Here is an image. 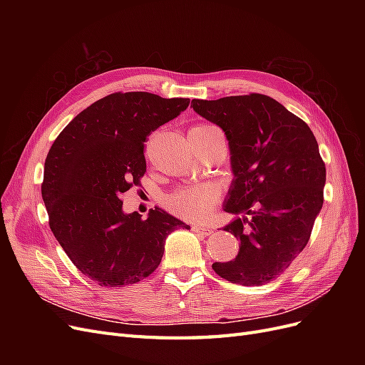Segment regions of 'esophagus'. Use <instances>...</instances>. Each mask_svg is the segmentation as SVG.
<instances>
[{
    "label": "esophagus",
    "mask_w": 365,
    "mask_h": 365,
    "mask_svg": "<svg viewBox=\"0 0 365 365\" xmlns=\"http://www.w3.org/2000/svg\"><path fill=\"white\" fill-rule=\"evenodd\" d=\"M192 230L195 231V233H197V235H204V236H208V235H212V233H213V230H212V228L204 227V225H195V227H192Z\"/></svg>",
    "instance_id": "obj_1"
}]
</instances>
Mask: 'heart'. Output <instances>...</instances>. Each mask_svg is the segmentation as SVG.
<instances>
[{
	"label": "heart",
	"instance_id": "obj_1",
	"mask_svg": "<svg viewBox=\"0 0 365 365\" xmlns=\"http://www.w3.org/2000/svg\"><path fill=\"white\" fill-rule=\"evenodd\" d=\"M220 132L215 125L201 123L190 129V135H205ZM219 201V190L213 184L185 187L168 197V207L172 212L187 220H201L212 212Z\"/></svg>",
	"mask_w": 365,
	"mask_h": 365
}]
</instances>
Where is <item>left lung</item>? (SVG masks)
<instances>
[{
    "label": "left lung",
    "instance_id": "1",
    "mask_svg": "<svg viewBox=\"0 0 365 365\" xmlns=\"http://www.w3.org/2000/svg\"><path fill=\"white\" fill-rule=\"evenodd\" d=\"M192 106L224 129L235 173L224 210L236 219L224 230L240 247L213 269L231 283H269L304 250L323 207L326 164L318 143L300 117L269 96L193 98Z\"/></svg>",
    "mask_w": 365,
    "mask_h": 365
}]
</instances>
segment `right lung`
<instances>
[{
	"label": "right lung",
	"mask_w": 365,
	"mask_h": 365,
	"mask_svg": "<svg viewBox=\"0 0 365 365\" xmlns=\"http://www.w3.org/2000/svg\"><path fill=\"white\" fill-rule=\"evenodd\" d=\"M189 98L113 93L88 106L51 145L41 193L54 237L74 267L101 286L134 284L158 268L173 230L189 228L161 208L125 215L121 195L146 172L152 130L180 115Z\"/></svg>",
	"instance_id": "right-lung-1"
}]
</instances>
